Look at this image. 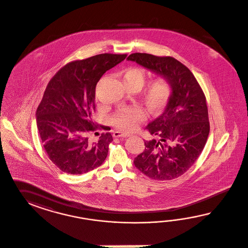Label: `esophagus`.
<instances>
[{
	"label": "esophagus",
	"mask_w": 248,
	"mask_h": 248,
	"mask_svg": "<svg viewBox=\"0 0 248 248\" xmlns=\"http://www.w3.org/2000/svg\"><path fill=\"white\" fill-rule=\"evenodd\" d=\"M128 136H129L128 134L123 133V132H120V131H115L113 133V137H128Z\"/></svg>",
	"instance_id": "obj_1"
}]
</instances>
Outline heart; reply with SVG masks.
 I'll return each mask as SVG.
<instances>
[{
    "instance_id": "1",
    "label": "heart",
    "mask_w": 248,
    "mask_h": 248,
    "mask_svg": "<svg viewBox=\"0 0 248 248\" xmlns=\"http://www.w3.org/2000/svg\"><path fill=\"white\" fill-rule=\"evenodd\" d=\"M122 82L124 87L136 92L140 90L145 82V75L140 68L132 67L122 72ZM171 96V86L164 77L147 83L140 93V100L149 113L159 114L164 111ZM145 113L140 107L123 108L114 114L113 123L124 131L134 130L140 122L144 120Z\"/></svg>"
}]
</instances>
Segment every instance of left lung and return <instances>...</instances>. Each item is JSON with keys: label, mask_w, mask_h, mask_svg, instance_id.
Returning <instances> with one entry per match:
<instances>
[{"label": "left lung", "mask_w": 248, "mask_h": 248, "mask_svg": "<svg viewBox=\"0 0 248 248\" xmlns=\"http://www.w3.org/2000/svg\"><path fill=\"white\" fill-rule=\"evenodd\" d=\"M127 61L164 77L171 86L164 113L145 128L159 140L145 141L134 165L152 179L172 180L195 164L206 143L210 126L204 94L191 71L173 57L135 53Z\"/></svg>", "instance_id": "8db88e82"}]
</instances>
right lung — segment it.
<instances>
[{"label":"right lung","instance_id":"add662e5","mask_svg":"<svg viewBox=\"0 0 248 248\" xmlns=\"http://www.w3.org/2000/svg\"><path fill=\"white\" fill-rule=\"evenodd\" d=\"M126 56L102 53L72 62L48 83L36 124L45 152L62 172L87 173L105 162L113 136L102 134L97 141L88 136L96 128L91 117L95 109V86L106 71Z\"/></svg>","mask_w":248,"mask_h":248}]
</instances>
